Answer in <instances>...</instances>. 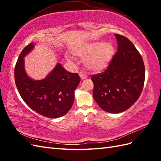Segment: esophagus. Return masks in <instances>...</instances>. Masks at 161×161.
<instances>
[{
    "mask_svg": "<svg viewBox=\"0 0 161 161\" xmlns=\"http://www.w3.org/2000/svg\"><path fill=\"white\" fill-rule=\"evenodd\" d=\"M80 76L81 80H85V79H86V77H87L86 75L83 73H80Z\"/></svg>",
    "mask_w": 161,
    "mask_h": 161,
    "instance_id": "1",
    "label": "esophagus"
}]
</instances>
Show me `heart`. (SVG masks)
I'll return each mask as SVG.
<instances>
[{
	"instance_id": "heart-1",
	"label": "heart",
	"mask_w": 161,
	"mask_h": 161,
	"mask_svg": "<svg viewBox=\"0 0 161 161\" xmlns=\"http://www.w3.org/2000/svg\"><path fill=\"white\" fill-rule=\"evenodd\" d=\"M73 53L81 58H86L85 66L91 71L98 73L104 70L110 63L114 54V47L110 42H92L75 49ZM70 60V57L66 56Z\"/></svg>"
}]
</instances>
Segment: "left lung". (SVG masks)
I'll return each mask as SVG.
<instances>
[{
  "label": "left lung",
  "mask_w": 161,
  "mask_h": 161,
  "mask_svg": "<svg viewBox=\"0 0 161 161\" xmlns=\"http://www.w3.org/2000/svg\"><path fill=\"white\" fill-rule=\"evenodd\" d=\"M118 51L108 67L91 75L93 98L102 110L118 114L127 110L138 100L145 82L142 56L131 41L115 34Z\"/></svg>",
  "instance_id": "left-lung-1"
}]
</instances>
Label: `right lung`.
I'll return each instance as SVG.
<instances>
[{
  "label": "right lung",
  "instance_id": "1",
  "mask_svg": "<svg viewBox=\"0 0 161 161\" xmlns=\"http://www.w3.org/2000/svg\"><path fill=\"white\" fill-rule=\"evenodd\" d=\"M34 47L30 43L24 48L14 68L16 86L25 104L44 117L57 118L66 115L73 107L74 91L80 82L77 73H72L57 64L43 80H33L26 74L24 57Z\"/></svg>",
  "mask_w": 161,
  "mask_h": 161
}]
</instances>
